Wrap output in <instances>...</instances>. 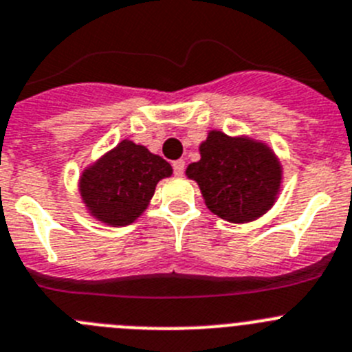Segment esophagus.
I'll return each mask as SVG.
<instances>
[{"label":"esophagus","mask_w":352,"mask_h":352,"mask_svg":"<svg viewBox=\"0 0 352 352\" xmlns=\"http://www.w3.org/2000/svg\"><path fill=\"white\" fill-rule=\"evenodd\" d=\"M172 166H173V173H175V175H182L184 170H186V163H184V160L173 161Z\"/></svg>","instance_id":"34e87169"}]
</instances>
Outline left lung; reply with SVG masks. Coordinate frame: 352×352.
<instances>
[{"label": "left lung", "instance_id": "left-lung-1", "mask_svg": "<svg viewBox=\"0 0 352 352\" xmlns=\"http://www.w3.org/2000/svg\"><path fill=\"white\" fill-rule=\"evenodd\" d=\"M199 151L201 160L187 166L186 173L198 182L213 213L243 224L271 208L280 189L281 168L267 147L210 131Z\"/></svg>", "mask_w": 352, "mask_h": 352}]
</instances>
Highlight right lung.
Wrapping results in <instances>:
<instances>
[{
  "label": "right lung",
  "instance_id": "add662e5",
  "mask_svg": "<svg viewBox=\"0 0 352 352\" xmlns=\"http://www.w3.org/2000/svg\"><path fill=\"white\" fill-rule=\"evenodd\" d=\"M172 166L144 146L123 140L81 177V196L98 221L126 226L146 210Z\"/></svg>",
  "mask_w": 352,
  "mask_h": 352
}]
</instances>
